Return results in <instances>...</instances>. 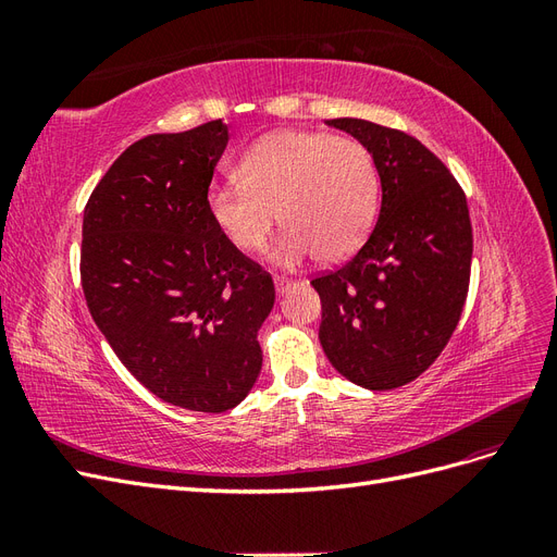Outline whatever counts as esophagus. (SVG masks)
<instances>
[{"label": "esophagus", "mask_w": 557, "mask_h": 557, "mask_svg": "<svg viewBox=\"0 0 557 557\" xmlns=\"http://www.w3.org/2000/svg\"><path fill=\"white\" fill-rule=\"evenodd\" d=\"M274 285H276V295L281 297V295H285V293H288V290L293 288L295 281H290V278H283V276H276V278H274Z\"/></svg>", "instance_id": "esophagus-1"}]
</instances>
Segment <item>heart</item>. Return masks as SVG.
Masks as SVG:
<instances>
[{
	"label": "heart",
	"instance_id": "obj_1",
	"mask_svg": "<svg viewBox=\"0 0 557 557\" xmlns=\"http://www.w3.org/2000/svg\"><path fill=\"white\" fill-rule=\"evenodd\" d=\"M239 185H213L207 209L223 237L242 252L264 248L285 225L272 258L297 267L318 252L344 260L374 223L379 170L367 146L327 132L281 129L252 144L234 170Z\"/></svg>",
	"mask_w": 557,
	"mask_h": 557
}]
</instances>
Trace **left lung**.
I'll use <instances>...</instances> for the list:
<instances>
[{"mask_svg":"<svg viewBox=\"0 0 557 557\" xmlns=\"http://www.w3.org/2000/svg\"><path fill=\"white\" fill-rule=\"evenodd\" d=\"M372 153L379 221L344 267L311 281L332 367L367 391H393L440 358L467 299L471 223L465 193L418 139L362 117H332Z\"/></svg>","mask_w":557,"mask_h":557,"instance_id":"8db88e82","label":"left lung"}]
</instances>
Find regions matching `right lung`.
<instances>
[{
	"mask_svg": "<svg viewBox=\"0 0 557 557\" xmlns=\"http://www.w3.org/2000/svg\"><path fill=\"white\" fill-rule=\"evenodd\" d=\"M230 127L211 121L134 141L83 211L81 283L109 346L174 407L223 413L262 369L274 281L207 209Z\"/></svg>",
	"mask_w": 557,
	"mask_h": 557,
	"instance_id": "1",
	"label": "right lung"
}]
</instances>
